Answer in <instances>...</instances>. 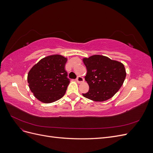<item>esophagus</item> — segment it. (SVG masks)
Listing matches in <instances>:
<instances>
[{
	"mask_svg": "<svg viewBox=\"0 0 153 153\" xmlns=\"http://www.w3.org/2000/svg\"><path fill=\"white\" fill-rule=\"evenodd\" d=\"M76 81L78 82V83H81V82H83L84 81V78L80 76H78L76 78Z\"/></svg>",
	"mask_w": 153,
	"mask_h": 153,
	"instance_id": "34e87169",
	"label": "esophagus"
}]
</instances>
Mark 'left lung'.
<instances>
[{"instance_id":"obj_1","label":"left lung","mask_w":153,"mask_h":153,"mask_svg":"<svg viewBox=\"0 0 153 153\" xmlns=\"http://www.w3.org/2000/svg\"><path fill=\"white\" fill-rule=\"evenodd\" d=\"M83 61L87 73L85 79L89 86L85 98L95 101L107 100L121 87L126 76L123 64L103 55H95Z\"/></svg>"}]
</instances>
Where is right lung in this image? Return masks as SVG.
<instances>
[{
  "label": "right lung",
  "mask_w": 153,
  "mask_h": 153,
  "mask_svg": "<svg viewBox=\"0 0 153 153\" xmlns=\"http://www.w3.org/2000/svg\"><path fill=\"white\" fill-rule=\"evenodd\" d=\"M67 59L60 55L45 57L28 73L29 87L36 98L43 103L54 102L65 94L70 80L65 70Z\"/></svg>",
  "instance_id": "add662e5"
}]
</instances>
